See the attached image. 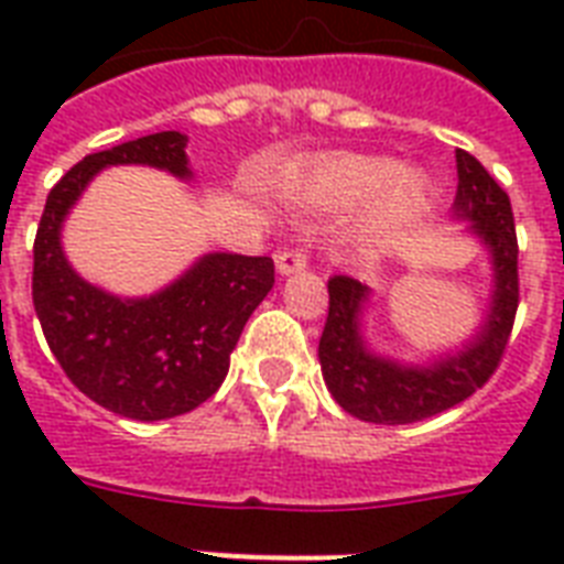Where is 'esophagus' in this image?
I'll return each mask as SVG.
<instances>
[{
  "label": "esophagus",
  "instance_id": "34e87169",
  "mask_svg": "<svg viewBox=\"0 0 564 564\" xmlns=\"http://www.w3.org/2000/svg\"><path fill=\"white\" fill-rule=\"evenodd\" d=\"M274 263H278L281 274H295L301 269H307V251L304 248H283V251L274 254Z\"/></svg>",
  "mask_w": 564,
  "mask_h": 564
}]
</instances>
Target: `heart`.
I'll return each mask as SVG.
<instances>
[{
    "mask_svg": "<svg viewBox=\"0 0 564 564\" xmlns=\"http://www.w3.org/2000/svg\"><path fill=\"white\" fill-rule=\"evenodd\" d=\"M398 170V161L380 154H339L310 172L304 202L325 210H348L380 195L360 234L362 242H377L389 228L412 219L427 202V178Z\"/></svg>",
    "mask_w": 564,
    "mask_h": 564,
    "instance_id": "1",
    "label": "heart"
}]
</instances>
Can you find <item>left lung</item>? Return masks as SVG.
<instances>
[{
	"instance_id": "left-lung-1",
	"label": "left lung",
	"mask_w": 564,
	"mask_h": 564,
	"mask_svg": "<svg viewBox=\"0 0 564 564\" xmlns=\"http://www.w3.org/2000/svg\"><path fill=\"white\" fill-rule=\"evenodd\" d=\"M454 216L468 219V230L489 248L495 265V295L480 334L463 351L430 366H401L377 357L360 336V310L369 301V286L348 274L327 281L330 307L318 339L322 375L336 403L354 419L371 424H412L451 410L477 389L503 360L518 310V237L512 204L474 154L456 149Z\"/></svg>"
}]
</instances>
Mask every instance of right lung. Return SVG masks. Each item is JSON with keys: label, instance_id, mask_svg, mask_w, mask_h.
I'll list each match as a JSON object with an SVG mask.
<instances>
[{"label": "right lung", "instance_id": "add662e5", "mask_svg": "<svg viewBox=\"0 0 564 564\" xmlns=\"http://www.w3.org/2000/svg\"><path fill=\"white\" fill-rule=\"evenodd\" d=\"M184 145V134L161 131L87 154L52 187L34 237L31 299L55 360L90 401L137 421L175 419L207 401L274 283L272 257L207 254L149 299H117L66 263L61 225L93 175L145 163L189 178Z\"/></svg>", "mask_w": 564, "mask_h": 564}]
</instances>
